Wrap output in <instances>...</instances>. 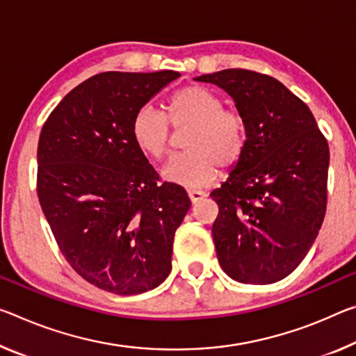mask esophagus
<instances>
[{
  "label": "esophagus",
  "instance_id": "obj_1",
  "mask_svg": "<svg viewBox=\"0 0 356 356\" xmlns=\"http://www.w3.org/2000/svg\"><path fill=\"white\" fill-rule=\"evenodd\" d=\"M206 193L204 191H201V190H188V198H190V201L193 202H198V201H201L202 198H206Z\"/></svg>",
  "mask_w": 356,
  "mask_h": 356
}]
</instances>
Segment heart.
Listing matches in <instances>:
<instances>
[{"mask_svg": "<svg viewBox=\"0 0 356 356\" xmlns=\"http://www.w3.org/2000/svg\"><path fill=\"white\" fill-rule=\"evenodd\" d=\"M171 121L176 129H191L185 149L163 169L168 182L196 190L213 184L222 166H233L244 152L245 122L239 112L225 109L223 99L211 90L190 86L172 95L168 117L154 106L134 112L131 136L144 155L165 158L171 149Z\"/></svg>", "mask_w": 356, "mask_h": 356, "instance_id": "1", "label": "heart"}]
</instances>
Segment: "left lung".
<instances>
[{"instance_id":"8db88e82","label":"left lung","mask_w":356,"mask_h":356,"mask_svg":"<svg viewBox=\"0 0 356 356\" xmlns=\"http://www.w3.org/2000/svg\"><path fill=\"white\" fill-rule=\"evenodd\" d=\"M195 81L216 83L245 122V145L211 196L218 263L242 284H274L307 255L326 212L330 149L307 104L277 79L223 70Z\"/></svg>"}]
</instances>
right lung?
<instances>
[{"label": "right lung", "instance_id": "obj_1", "mask_svg": "<svg viewBox=\"0 0 356 356\" xmlns=\"http://www.w3.org/2000/svg\"><path fill=\"white\" fill-rule=\"evenodd\" d=\"M179 76L101 72L60 101L39 136L44 216L71 268L104 291L139 295L171 273L174 234L191 202L180 185L158 184L131 120Z\"/></svg>", "mask_w": 356, "mask_h": 356}]
</instances>
